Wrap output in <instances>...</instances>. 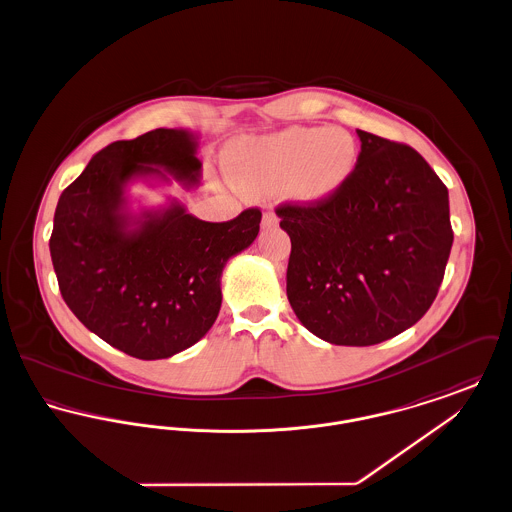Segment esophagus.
Returning a JSON list of instances; mask_svg holds the SVG:
<instances>
[{
    "instance_id": "1",
    "label": "esophagus",
    "mask_w": 512,
    "mask_h": 512,
    "mask_svg": "<svg viewBox=\"0 0 512 512\" xmlns=\"http://www.w3.org/2000/svg\"><path fill=\"white\" fill-rule=\"evenodd\" d=\"M261 226L268 230V228H276L278 226V217H276V213H272V211H267L265 215H263V220H261Z\"/></svg>"
}]
</instances>
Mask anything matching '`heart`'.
Returning a JSON list of instances; mask_svg holds the SVG:
<instances>
[{"label": "heart", "instance_id": "obj_1", "mask_svg": "<svg viewBox=\"0 0 512 512\" xmlns=\"http://www.w3.org/2000/svg\"><path fill=\"white\" fill-rule=\"evenodd\" d=\"M359 163V144L341 126H292L230 149L226 172L249 192L284 190L295 203L317 207L334 199Z\"/></svg>", "mask_w": 512, "mask_h": 512}]
</instances>
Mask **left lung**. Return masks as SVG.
<instances>
[{
    "instance_id": "8db88e82",
    "label": "left lung",
    "mask_w": 512,
    "mask_h": 512,
    "mask_svg": "<svg viewBox=\"0 0 512 512\" xmlns=\"http://www.w3.org/2000/svg\"><path fill=\"white\" fill-rule=\"evenodd\" d=\"M334 199L282 205L292 240L286 292L320 340L365 347L411 328L438 295L453 245L449 194L424 157L365 130Z\"/></svg>"
}]
</instances>
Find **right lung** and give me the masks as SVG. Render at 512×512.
Listing matches in <instances>:
<instances>
[{
    "instance_id": "right-lung-1",
    "label": "right lung",
    "mask_w": 512,
    "mask_h": 512,
    "mask_svg": "<svg viewBox=\"0 0 512 512\" xmlns=\"http://www.w3.org/2000/svg\"><path fill=\"white\" fill-rule=\"evenodd\" d=\"M199 136L157 128L103 147L61 194L49 253L78 318L122 353L155 361L192 347L219 317L226 263L255 242L261 211L205 222L178 199L130 207L128 186H199Z\"/></svg>"
}]
</instances>
